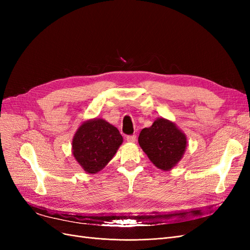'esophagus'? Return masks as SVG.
I'll return each instance as SVG.
<instances>
[{
  "mask_svg": "<svg viewBox=\"0 0 250 250\" xmlns=\"http://www.w3.org/2000/svg\"><path fill=\"white\" fill-rule=\"evenodd\" d=\"M135 140H137V137H135V135H127V137H126L127 142L133 143V142H135Z\"/></svg>",
  "mask_w": 250,
  "mask_h": 250,
  "instance_id": "esophagus-1",
  "label": "esophagus"
}]
</instances>
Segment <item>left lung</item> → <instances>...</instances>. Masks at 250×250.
Listing matches in <instances>:
<instances>
[{
  "label": "left lung",
  "mask_w": 250,
  "mask_h": 250,
  "mask_svg": "<svg viewBox=\"0 0 250 250\" xmlns=\"http://www.w3.org/2000/svg\"><path fill=\"white\" fill-rule=\"evenodd\" d=\"M139 144L158 169L167 171L183 157L187 139L175 124L162 118L154 121L149 128H144L140 133Z\"/></svg>",
  "instance_id": "left-lung-1"
}]
</instances>
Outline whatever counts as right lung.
I'll return each mask as SVG.
<instances>
[{"mask_svg": "<svg viewBox=\"0 0 250 250\" xmlns=\"http://www.w3.org/2000/svg\"><path fill=\"white\" fill-rule=\"evenodd\" d=\"M123 138L115 126L102 119L83 123L73 139V154L87 173L102 170L116 154Z\"/></svg>", "mask_w": 250, "mask_h": 250, "instance_id": "right-lung-1", "label": "right lung"}]
</instances>
